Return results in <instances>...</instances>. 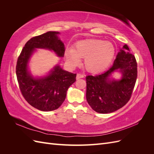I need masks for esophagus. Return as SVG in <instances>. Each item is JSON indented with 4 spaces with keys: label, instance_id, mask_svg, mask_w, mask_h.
Returning a JSON list of instances; mask_svg holds the SVG:
<instances>
[{
    "label": "esophagus",
    "instance_id": "obj_1",
    "mask_svg": "<svg viewBox=\"0 0 154 154\" xmlns=\"http://www.w3.org/2000/svg\"><path fill=\"white\" fill-rule=\"evenodd\" d=\"M83 77H84V75L82 74H80V73H78L77 75H76V79L77 80H78V79L80 78H83Z\"/></svg>",
    "mask_w": 154,
    "mask_h": 154
}]
</instances>
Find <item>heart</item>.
<instances>
[{"label":"heart","instance_id":"heart-1","mask_svg":"<svg viewBox=\"0 0 154 154\" xmlns=\"http://www.w3.org/2000/svg\"><path fill=\"white\" fill-rule=\"evenodd\" d=\"M115 48L109 42L100 39H87L78 41L74 48H67L66 58L72 66H77L84 58L85 67L87 71L98 72L103 71L112 60Z\"/></svg>","mask_w":154,"mask_h":154}]
</instances>
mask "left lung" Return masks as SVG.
Returning a JSON list of instances; mask_svg holds the SVG:
<instances>
[{
	"mask_svg": "<svg viewBox=\"0 0 154 154\" xmlns=\"http://www.w3.org/2000/svg\"><path fill=\"white\" fill-rule=\"evenodd\" d=\"M118 68L123 74L122 80L110 81L108 77ZM137 76L136 58L125 44L108 71L98 75L86 76L88 103L94 111L101 114L111 113L119 109L131 97Z\"/></svg>",
	"mask_w": 154,
	"mask_h": 154,
	"instance_id": "8db88e82",
	"label": "left lung"
}]
</instances>
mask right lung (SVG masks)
<instances>
[{
    "mask_svg": "<svg viewBox=\"0 0 154 154\" xmlns=\"http://www.w3.org/2000/svg\"><path fill=\"white\" fill-rule=\"evenodd\" d=\"M58 34L57 31H48L32 37L23 48L17 62V78L23 97L32 106L42 111L58 109L66 99L68 88L76 80V74L64 71L60 66L40 79L34 78L27 71V62L35 48L53 50L59 57H63L65 47Z\"/></svg>",
    "mask_w": 154,
    "mask_h": 154,
    "instance_id": "add662e5",
    "label": "right lung"
}]
</instances>
